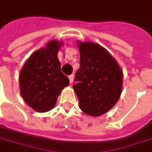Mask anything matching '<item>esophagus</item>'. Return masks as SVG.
Returning <instances> with one entry per match:
<instances>
[{
	"label": "esophagus",
	"mask_w": 152,
	"mask_h": 152,
	"mask_svg": "<svg viewBox=\"0 0 152 152\" xmlns=\"http://www.w3.org/2000/svg\"><path fill=\"white\" fill-rule=\"evenodd\" d=\"M74 76L73 75V74H72V75H69V76L70 83H73V82H74Z\"/></svg>",
	"instance_id": "34e87169"
}]
</instances>
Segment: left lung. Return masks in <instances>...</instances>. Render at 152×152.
Here are the masks:
<instances>
[{
  "label": "left lung",
  "instance_id": "1",
  "mask_svg": "<svg viewBox=\"0 0 152 152\" xmlns=\"http://www.w3.org/2000/svg\"><path fill=\"white\" fill-rule=\"evenodd\" d=\"M80 67L74 89L80 110L90 116H99L116 104L122 92L123 72L106 49L91 42H77Z\"/></svg>",
  "mask_w": 152,
  "mask_h": 152
}]
</instances>
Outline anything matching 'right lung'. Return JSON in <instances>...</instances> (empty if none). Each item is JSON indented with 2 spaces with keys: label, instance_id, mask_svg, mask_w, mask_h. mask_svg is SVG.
I'll list each match as a JSON object with an SVG mask.
<instances>
[{
  "label": "right lung",
  "instance_id": "right-lung-1",
  "mask_svg": "<svg viewBox=\"0 0 152 152\" xmlns=\"http://www.w3.org/2000/svg\"><path fill=\"white\" fill-rule=\"evenodd\" d=\"M62 42L50 41L29 57L20 71V92L24 101L37 112H47L56 104L62 89L69 84L61 72L58 53Z\"/></svg>",
  "mask_w": 152,
  "mask_h": 152
}]
</instances>
